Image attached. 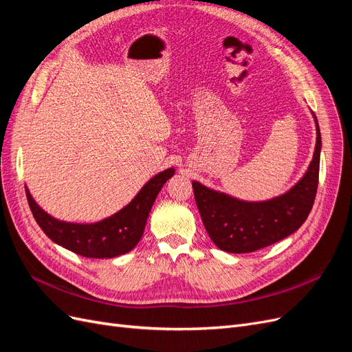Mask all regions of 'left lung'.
<instances>
[{
	"label": "left lung",
	"mask_w": 352,
	"mask_h": 352,
	"mask_svg": "<svg viewBox=\"0 0 352 352\" xmlns=\"http://www.w3.org/2000/svg\"><path fill=\"white\" fill-rule=\"evenodd\" d=\"M316 122V148L305 175L285 194L267 201H242L192 182L197 207L217 248L243 254L269 247L302 226L313 208L318 185L322 135Z\"/></svg>",
	"instance_id": "left-lung-1"
}]
</instances>
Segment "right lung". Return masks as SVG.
<instances>
[{"label":"right lung","instance_id":"1","mask_svg":"<svg viewBox=\"0 0 352 352\" xmlns=\"http://www.w3.org/2000/svg\"><path fill=\"white\" fill-rule=\"evenodd\" d=\"M173 175V167L160 172L148 180L124 208L95 223H70L50 216L32 198L28 186L26 197L32 214L52 242L82 257L113 258L129 252L141 241L154 201Z\"/></svg>","mask_w":352,"mask_h":352}]
</instances>
